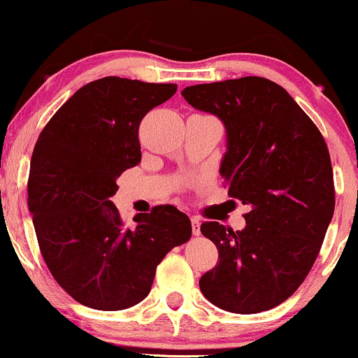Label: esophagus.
Listing matches in <instances>:
<instances>
[{
	"label": "esophagus",
	"instance_id": "obj_1",
	"mask_svg": "<svg viewBox=\"0 0 358 358\" xmlns=\"http://www.w3.org/2000/svg\"><path fill=\"white\" fill-rule=\"evenodd\" d=\"M190 220H192V232H193V236H200V219H199V217L193 215Z\"/></svg>",
	"mask_w": 358,
	"mask_h": 358
}]
</instances>
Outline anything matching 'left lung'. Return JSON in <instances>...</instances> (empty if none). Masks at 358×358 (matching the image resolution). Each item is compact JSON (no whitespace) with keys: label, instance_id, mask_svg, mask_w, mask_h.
Returning a JSON list of instances; mask_svg holds the SVG:
<instances>
[{"label":"left lung","instance_id":"left-lung-1","mask_svg":"<svg viewBox=\"0 0 358 358\" xmlns=\"http://www.w3.org/2000/svg\"><path fill=\"white\" fill-rule=\"evenodd\" d=\"M182 96L224 122L220 175L229 195L250 208L242 231L202 224L219 262L200 278V291L232 313L271 310L305 281L334 217L327 143L293 97L264 77L192 85Z\"/></svg>","mask_w":358,"mask_h":358}]
</instances>
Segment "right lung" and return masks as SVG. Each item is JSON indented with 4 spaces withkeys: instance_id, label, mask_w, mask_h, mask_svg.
I'll use <instances>...</instances> for the list:
<instances>
[{
    "instance_id": "1",
    "label": "right lung",
    "mask_w": 358,
    "mask_h": 358,
    "mask_svg": "<svg viewBox=\"0 0 358 358\" xmlns=\"http://www.w3.org/2000/svg\"><path fill=\"white\" fill-rule=\"evenodd\" d=\"M176 84L104 77L80 87L40 133L28 176V208L45 264L80 305L126 310L150 293L156 266L192 237L190 219L158 205L122 222L110 196L141 162V119Z\"/></svg>"
}]
</instances>
